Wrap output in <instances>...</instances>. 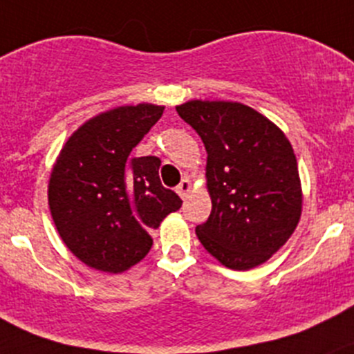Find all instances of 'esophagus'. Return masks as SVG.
Segmentation results:
<instances>
[{
  "label": "esophagus",
  "mask_w": 354,
  "mask_h": 354,
  "mask_svg": "<svg viewBox=\"0 0 354 354\" xmlns=\"http://www.w3.org/2000/svg\"><path fill=\"white\" fill-rule=\"evenodd\" d=\"M190 190H192L190 180H181V183L176 187L178 195H180L181 198H187L188 194H190Z\"/></svg>",
  "instance_id": "obj_1"
}]
</instances>
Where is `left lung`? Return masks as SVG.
<instances>
[{"instance_id": "8db88e82", "label": "left lung", "mask_w": 354, "mask_h": 354, "mask_svg": "<svg viewBox=\"0 0 354 354\" xmlns=\"http://www.w3.org/2000/svg\"><path fill=\"white\" fill-rule=\"evenodd\" d=\"M176 111L207 151L212 210L195 227L200 243L230 269L260 266L301 216L298 164L286 135L240 102L190 101Z\"/></svg>"}]
</instances>
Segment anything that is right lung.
Listing matches in <instances>:
<instances>
[{"instance_id": "obj_1", "label": "right lung", "mask_w": 354, "mask_h": 354, "mask_svg": "<svg viewBox=\"0 0 354 354\" xmlns=\"http://www.w3.org/2000/svg\"><path fill=\"white\" fill-rule=\"evenodd\" d=\"M162 106H123L82 124L59 152L49 180V209L75 257L102 272L140 262L181 198L159 180L160 159L133 147L162 116Z\"/></svg>"}]
</instances>
